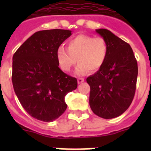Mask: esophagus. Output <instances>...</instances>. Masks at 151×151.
Segmentation results:
<instances>
[{"label": "esophagus", "instance_id": "obj_1", "mask_svg": "<svg viewBox=\"0 0 151 151\" xmlns=\"http://www.w3.org/2000/svg\"><path fill=\"white\" fill-rule=\"evenodd\" d=\"M77 81H78V84H81V83H82L84 81H85V79L82 78H78V79H77Z\"/></svg>", "mask_w": 151, "mask_h": 151}]
</instances>
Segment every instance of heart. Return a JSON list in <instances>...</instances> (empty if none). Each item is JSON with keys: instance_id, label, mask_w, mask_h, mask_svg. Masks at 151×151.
<instances>
[{"instance_id": "heart-1", "label": "heart", "mask_w": 151, "mask_h": 151, "mask_svg": "<svg viewBox=\"0 0 151 151\" xmlns=\"http://www.w3.org/2000/svg\"><path fill=\"white\" fill-rule=\"evenodd\" d=\"M68 49L63 46L57 50V60L63 71L69 72L76 63L78 76L85 75L90 70L97 71L104 64L108 54V45L101 37L79 35L67 41Z\"/></svg>"}]
</instances>
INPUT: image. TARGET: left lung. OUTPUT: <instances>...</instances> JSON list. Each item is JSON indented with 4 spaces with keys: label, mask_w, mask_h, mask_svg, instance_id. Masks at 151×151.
I'll use <instances>...</instances> for the list:
<instances>
[{
    "label": "left lung",
    "mask_w": 151,
    "mask_h": 151,
    "mask_svg": "<svg viewBox=\"0 0 151 151\" xmlns=\"http://www.w3.org/2000/svg\"><path fill=\"white\" fill-rule=\"evenodd\" d=\"M108 45L102 67L86 81L90 85L89 104L94 114L104 119L120 116L134 98L138 63L130 45L105 29H96Z\"/></svg>",
    "instance_id": "obj_1"
}]
</instances>
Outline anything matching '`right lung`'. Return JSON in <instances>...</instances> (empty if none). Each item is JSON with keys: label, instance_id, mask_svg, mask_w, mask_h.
Here are the masks:
<instances>
[{"label": "right lung", "instance_id": "1", "mask_svg": "<svg viewBox=\"0 0 151 151\" xmlns=\"http://www.w3.org/2000/svg\"><path fill=\"white\" fill-rule=\"evenodd\" d=\"M72 31H39L28 38L13 57L12 82L22 107L31 116L53 122L66 110L65 96L76 89L77 79L59 68L57 50Z\"/></svg>", "mask_w": 151, "mask_h": 151}]
</instances>
